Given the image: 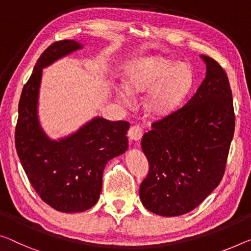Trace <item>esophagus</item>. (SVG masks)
Wrapping results in <instances>:
<instances>
[{"mask_svg":"<svg viewBox=\"0 0 251 251\" xmlns=\"http://www.w3.org/2000/svg\"><path fill=\"white\" fill-rule=\"evenodd\" d=\"M142 135H143V129L141 128L140 125L130 126L128 130V137L133 141H140Z\"/></svg>","mask_w":251,"mask_h":251,"instance_id":"esophagus-1","label":"esophagus"}]
</instances>
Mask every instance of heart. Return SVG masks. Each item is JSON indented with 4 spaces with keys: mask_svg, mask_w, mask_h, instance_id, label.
<instances>
[{
    "mask_svg": "<svg viewBox=\"0 0 251 251\" xmlns=\"http://www.w3.org/2000/svg\"><path fill=\"white\" fill-rule=\"evenodd\" d=\"M124 83L132 93L149 92L148 109L154 115L168 114L178 106L193 83V72L184 63L163 56L135 59L127 67ZM126 98V90L119 91Z\"/></svg>",
    "mask_w": 251,
    "mask_h": 251,
    "instance_id": "heart-1",
    "label": "heart"
}]
</instances>
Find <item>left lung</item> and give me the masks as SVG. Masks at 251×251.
<instances>
[{"label": "left lung", "instance_id": "1", "mask_svg": "<svg viewBox=\"0 0 251 251\" xmlns=\"http://www.w3.org/2000/svg\"><path fill=\"white\" fill-rule=\"evenodd\" d=\"M206 76L185 106L151 125L142 137L149 174L140 198L150 212L186 214L221 182L234 134L232 92L226 73L201 55Z\"/></svg>", "mask_w": 251, "mask_h": 251}]
</instances>
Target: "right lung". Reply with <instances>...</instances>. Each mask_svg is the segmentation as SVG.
Here are the masks:
<instances>
[{
	"label": "right lung",
	"instance_id": "right-lung-1",
	"mask_svg": "<svg viewBox=\"0 0 251 251\" xmlns=\"http://www.w3.org/2000/svg\"><path fill=\"white\" fill-rule=\"evenodd\" d=\"M81 48L75 40H61L40 55L22 89L16 127V149L30 184L45 203L64 213L84 212L96 205L107 162L128 148L129 123L125 121L95 117L57 141L48 137L40 126L43 69Z\"/></svg>",
	"mask_w": 251,
	"mask_h": 251
}]
</instances>
